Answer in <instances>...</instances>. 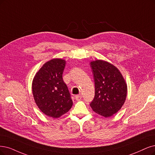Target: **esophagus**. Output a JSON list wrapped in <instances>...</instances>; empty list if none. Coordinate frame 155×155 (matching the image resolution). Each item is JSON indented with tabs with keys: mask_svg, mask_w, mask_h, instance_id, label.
<instances>
[{
	"mask_svg": "<svg viewBox=\"0 0 155 155\" xmlns=\"http://www.w3.org/2000/svg\"><path fill=\"white\" fill-rule=\"evenodd\" d=\"M74 97H75V99L77 101H79V100H81L82 99V96L81 94H80V95H76Z\"/></svg>",
	"mask_w": 155,
	"mask_h": 155,
	"instance_id": "1",
	"label": "esophagus"
}]
</instances>
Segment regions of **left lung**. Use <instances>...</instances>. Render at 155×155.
<instances>
[{"instance_id":"1","label":"left lung","mask_w":155,"mask_h":155,"mask_svg":"<svg viewBox=\"0 0 155 155\" xmlns=\"http://www.w3.org/2000/svg\"><path fill=\"white\" fill-rule=\"evenodd\" d=\"M95 94L90 106L96 113L108 117L117 113L126 100L127 85L118 69L110 63L96 60L90 63Z\"/></svg>"}]
</instances>
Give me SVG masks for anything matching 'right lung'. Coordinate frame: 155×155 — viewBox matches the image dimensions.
I'll list each match as a JSON object with an SVG mask.
<instances>
[{
	"instance_id": "obj_1",
	"label": "right lung",
	"mask_w": 155,
	"mask_h": 155,
	"mask_svg": "<svg viewBox=\"0 0 155 155\" xmlns=\"http://www.w3.org/2000/svg\"><path fill=\"white\" fill-rule=\"evenodd\" d=\"M66 61L51 59L44 64L32 81V93L36 105L45 115L61 117L73 105L71 94L63 81L62 73Z\"/></svg>"
}]
</instances>
